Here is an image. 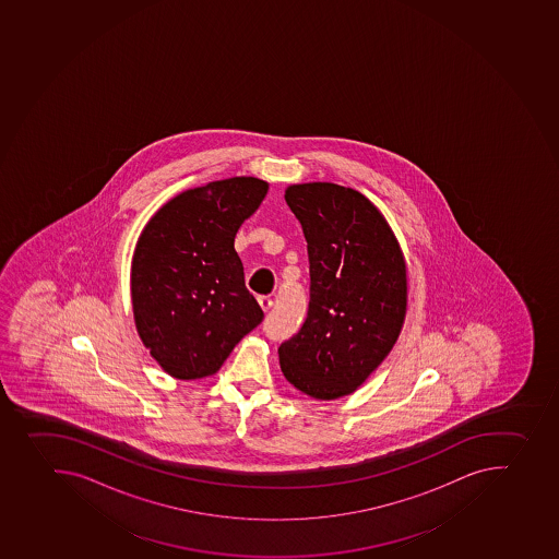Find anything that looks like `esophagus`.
Wrapping results in <instances>:
<instances>
[{
    "instance_id": "obj_1",
    "label": "esophagus",
    "mask_w": 559,
    "mask_h": 559,
    "mask_svg": "<svg viewBox=\"0 0 559 559\" xmlns=\"http://www.w3.org/2000/svg\"><path fill=\"white\" fill-rule=\"evenodd\" d=\"M258 302H260V307H262L263 312H269L272 308V299L269 296L258 297Z\"/></svg>"
}]
</instances>
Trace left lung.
Masks as SVG:
<instances>
[{"instance_id": "left-lung-1", "label": "left lung", "mask_w": 559, "mask_h": 559, "mask_svg": "<svg viewBox=\"0 0 559 559\" xmlns=\"http://www.w3.org/2000/svg\"><path fill=\"white\" fill-rule=\"evenodd\" d=\"M310 260V305L301 330L280 346L294 388L316 400L355 393L385 360L407 316V262L368 197L335 182L285 190Z\"/></svg>"}]
</instances>
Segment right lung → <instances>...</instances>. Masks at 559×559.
<instances>
[{
	"label": "right lung",
	"mask_w": 559,
	"mask_h": 559,
	"mask_svg": "<svg viewBox=\"0 0 559 559\" xmlns=\"http://www.w3.org/2000/svg\"><path fill=\"white\" fill-rule=\"evenodd\" d=\"M269 191L258 177L185 190L146 222L132 254L131 299L141 343L177 380L212 377L262 322L235 237Z\"/></svg>",
	"instance_id": "right-lung-1"
}]
</instances>
